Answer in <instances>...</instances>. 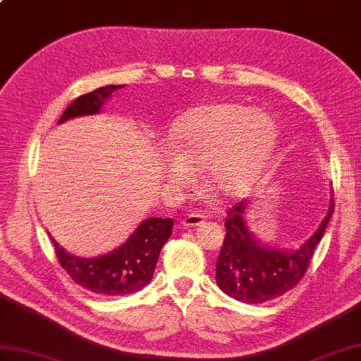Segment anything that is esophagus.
Returning <instances> with one entry per match:
<instances>
[{
	"label": "esophagus",
	"mask_w": 361,
	"mask_h": 361,
	"mask_svg": "<svg viewBox=\"0 0 361 361\" xmlns=\"http://www.w3.org/2000/svg\"><path fill=\"white\" fill-rule=\"evenodd\" d=\"M200 224H204V216L202 214H188L187 217H183V221H182V225L187 228L197 226Z\"/></svg>",
	"instance_id": "esophagus-1"
}]
</instances>
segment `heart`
Listing matches in <instances>:
<instances>
[{"label":"heart","mask_w":361,"mask_h":361,"mask_svg":"<svg viewBox=\"0 0 361 361\" xmlns=\"http://www.w3.org/2000/svg\"><path fill=\"white\" fill-rule=\"evenodd\" d=\"M276 144L277 126L269 114L235 102L202 105L174 122L164 179L171 188H188L192 170L204 169L214 195L240 197L257 180Z\"/></svg>","instance_id":"1"}]
</instances>
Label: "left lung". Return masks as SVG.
<instances>
[{
  "label": "left lung",
  "mask_w": 361,
  "mask_h": 361,
  "mask_svg": "<svg viewBox=\"0 0 361 361\" xmlns=\"http://www.w3.org/2000/svg\"><path fill=\"white\" fill-rule=\"evenodd\" d=\"M248 204L240 200L226 211V234L216 263V282L235 300L259 305L286 294L300 282L336 207L331 199L326 217L302 247L276 250L262 245L247 228Z\"/></svg>",
  "instance_id": "left-lung-1"
}]
</instances>
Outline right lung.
Returning <instances> with one entry per match:
<instances>
[{
	"mask_svg": "<svg viewBox=\"0 0 361 361\" xmlns=\"http://www.w3.org/2000/svg\"><path fill=\"white\" fill-rule=\"evenodd\" d=\"M121 87L105 85L79 96L66 109L59 124L72 118L99 113L102 104ZM173 224V219H145L124 245L109 254L92 259L76 257L61 248L54 237L50 239L54 242L61 267L75 283L94 295H127L142 289L152 280L157 257L171 235Z\"/></svg>",
	"mask_w": 361,
	"mask_h": 361,
	"instance_id": "obj_1",
	"label": "right lung"
}]
</instances>
